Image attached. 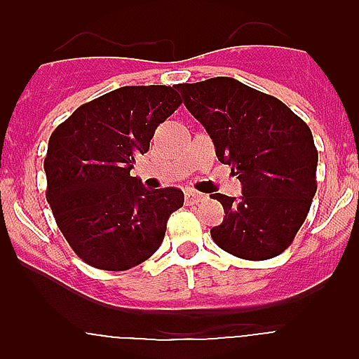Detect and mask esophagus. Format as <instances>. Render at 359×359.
<instances>
[{"label":"esophagus","instance_id":"34e87169","mask_svg":"<svg viewBox=\"0 0 359 359\" xmlns=\"http://www.w3.org/2000/svg\"><path fill=\"white\" fill-rule=\"evenodd\" d=\"M205 199H207V196L199 194V192H196V190H187L185 192L187 205H198V203L205 201Z\"/></svg>","mask_w":359,"mask_h":359}]
</instances>
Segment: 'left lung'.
Here are the masks:
<instances>
[{
  "label": "left lung",
  "instance_id": "left-lung-1",
  "mask_svg": "<svg viewBox=\"0 0 359 359\" xmlns=\"http://www.w3.org/2000/svg\"><path fill=\"white\" fill-rule=\"evenodd\" d=\"M221 163L243 185L241 198L214 194L224 219L214 243L246 261L280 255L306 221L316 192L318 151L311 129L278 98L230 77L176 84Z\"/></svg>",
  "mask_w": 359,
  "mask_h": 359
}]
</instances>
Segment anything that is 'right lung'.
I'll use <instances>...</instances> for the list:
<instances>
[{
  "label": "right lung",
  "instance_id": "add662e5",
  "mask_svg": "<svg viewBox=\"0 0 359 359\" xmlns=\"http://www.w3.org/2000/svg\"><path fill=\"white\" fill-rule=\"evenodd\" d=\"M170 86H123L82 104L48 142L46 201L73 252L98 269L123 271L160 248L180 189L147 190L131 176L136 154L180 107Z\"/></svg>",
  "mask_w": 359,
  "mask_h": 359
}]
</instances>
